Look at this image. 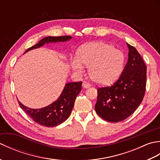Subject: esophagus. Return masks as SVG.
Wrapping results in <instances>:
<instances>
[{
	"instance_id": "esophagus-1",
	"label": "esophagus",
	"mask_w": 160,
	"mask_h": 160,
	"mask_svg": "<svg viewBox=\"0 0 160 160\" xmlns=\"http://www.w3.org/2000/svg\"><path fill=\"white\" fill-rule=\"evenodd\" d=\"M82 87L84 88H89L91 87V84L87 82H85V81H84L83 83H82Z\"/></svg>"
}]
</instances>
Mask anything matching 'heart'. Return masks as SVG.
Wrapping results in <instances>:
<instances>
[{
	"label": "heart",
	"mask_w": 160,
	"mask_h": 160,
	"mask_svg": "<svg viewBox=\"0 0 160 160\" xmlns=\"http://www.w3.org/2000/svg\"><path fill=\"white\" fill-rule=\"evenodd\" d=\"M78 57V59H74L71 64L73 69L78 73H82V63L89 67L91 79L100 84L114 82L123 69V53L104 42L88 44L80 49Z\"/></svg>",
	"instance_id": "1"
}]
</instances>
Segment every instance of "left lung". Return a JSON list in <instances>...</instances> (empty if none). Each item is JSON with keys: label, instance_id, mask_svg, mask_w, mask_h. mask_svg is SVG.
<instances>
[{"label": "left lung", "instance_id": "8db88e82", "mask_svg": "<svg viewBox=\"0 0 160 160\" xmlns=\"http://www.w3.org/2000/svg\"><path fill=\"white\" fill-rule=\"evenodd\" d=\"M128 59L119 79L113 85L98 88L95 109L103 120L121 122L137 109L147 85V65L134 47L127 43Z\"/></svg>", "mask_w": 160, "mask_h": 160}]
</instances>
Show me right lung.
Masks as SVG:
<instances>
[{"instance_id": "obj_1", "label": "right lung", "mask_w": 160, "mask_h": 160, "mask_svg": "<svg viewBox=\"0 0 160 160\" xmlns=\"http://www.w3.org/2000/svg\"><path fill=\"white\" fill-rule=\"evenodd\" d=\"M71 38V36H69L45 37L40 40L38 44L27 49L26 52L42 47L45 43L64 42ZM82 82L67 83L58 99L49 106L38 109L27 107L19 101L18 103L20 108L36 123L47 127H56L62 124L69 117L76 98L82 90Z\"/></svg>"}]
</instances>
